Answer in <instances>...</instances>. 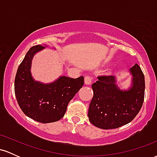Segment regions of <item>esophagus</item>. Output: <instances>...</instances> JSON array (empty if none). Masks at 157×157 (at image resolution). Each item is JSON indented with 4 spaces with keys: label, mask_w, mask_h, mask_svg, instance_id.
<instances>
[{
    "label": "esophagus",
    "mask_w": 157,
    "mask_h": 157,
    "mask_svg": "<svg viewBox=\"0 0 157 157\" xmlns=\"http://www.w3.org/2000/svg\"><path fill=\"white\" fill-rule=\"evenodd\" d=\"M91 82H92V78H91V77L89 76V75H86V76L85 77V84L89 85L91 83Z\"/></svg>",
    "instance_id": "1"
}]
</instances>
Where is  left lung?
Here are the masks:
<instances>
[{
  "instance_id": "8db88e82",
  "label": "left lung",
  "mask_w": 157,
  "mask_h": 157,
  "mask_svg": "<svg viewBox=\"0 0 157 157\" xmlns=\"http://www.w3.org/2000/svg\"><path fill=\"white\" fill-rule=\"evenodd\" d=\"M132 87L121 91L112 75H100L92 84L94 96L90 103L89 121L102 129L117 128L132 121L141 109L145 97V77L135 64L131 68Z\"/></svg>"
}]
</instances>
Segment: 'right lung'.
<instances>
[{
  "instance_id": "right-lung-1",
  "label": "right lung",
  "mask_w": 157,
  "mask_h": 157,
  "mask_svg": "<svg viewBox=\"0 0 157 157\" xmlns=\"http://www.w3.org/2000/svg\"><path fill=\"white\" fill-rule=\"evenodd\" d=\"M44 48L37 45L26 53L16 74L15 93L20 108L27 117L49 123L63 117L68 102L83 86L84 77L63 76L50 84L34 80L30 72L32 57Z\"/></svg>"
}]
</instances>
